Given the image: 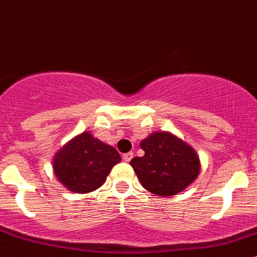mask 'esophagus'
I'll return each mask as SVG.
<instances>
[{
	"mask_svg": "<svg viewBox=\"0 0 257 257\" xmlns=\"http://www.w3.org/2000/svg\"><path fill=\"white\" fill-rule=\"evenodd\" d=\"M133 152H129V153H125V154H123V160L124 162H131L132 158H133Z\"/></svg>",
	"mask_w": 257,
	"mask_h": 257,
	"instance_id": "34e87169",
	"label": "esophagus"
}]
</instances>
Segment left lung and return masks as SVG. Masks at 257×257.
Here are the masks:
<instances>
[{"instance_id":"obj_1","label":"left lung","mask_w":257,"mask_h":257,"mask_svg":"<svg viewBox=\"0 0 257 257\" xmlns=\"http://www.w3.org/2000/svg\"><path fill=\"white\" fill-rule=\"evenodd\" d=\"M143 157L131 160L143 188L159 196H173L188 188L200 173L198 153L170 132H154L141 142Z\"/></svg>"}]
</instances>
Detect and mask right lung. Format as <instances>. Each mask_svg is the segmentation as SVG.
<instances>
[{
  "mask_svg": "<svg viewBox=\"0 0 257 257\" xmlns=\"http://www.w3.org/2000/svg\"><path fill=\"white\" fill-rule=\"evenodd\" d=\"M121 160L109 144L83 132L67 142L52 159V168L59 183L77 194L100 188L112 168Z\"/></svg>",
  "mask_w": 257,
  "mask_h": 257,
  "instance_id": "1",
  "label": "right lung"
}]
</instances>
